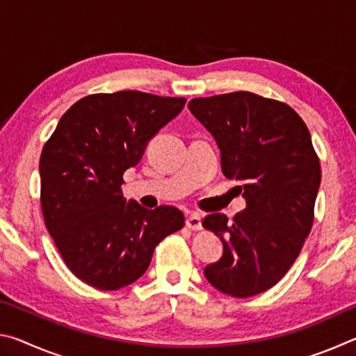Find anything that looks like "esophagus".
<instances>
[{"label": "esophagus", "instance_id": "1", "mask_svg": "<svg viewBox=\"0 0 356 356\" xmlns=\"http://www.w3.org/2000/svg\"><path fill=\"white\" fill-rule=\"evenodd\" d=\"M185 225H186V227L191 229V231H200V229L202 227V220L197 213H190L188 216H186Z\"/></svg>", "mask_w": 356, "mask_h": 356}]
</instances>
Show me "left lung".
Instances as JSON below:
<instances>
[{"label":"left lung","instance_id":"left-lung-1","mask_svg":"<svg viewBox=\"0 0 356 356\" xmlns=\"http://www.w3.org/2000/svg\"><path fill=\"white\" fill-rule=\"evenodd\" d=\"M188 110L215 138L221 171L242 184L246 201L232 221L204 218L222 242L204 275L222 293L252 297L287 273L311 232L322 174L309 130L289 105L246 91L193 99Z\"/></svg>","mask_w":356,"mask_h":356}]
</instances>
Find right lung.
<instances>
[{"instance_id":"right-lung-1","label":"right lung","mask_w":356,"mask_h":356,"mask_svg":"<svg viewBox=\"0 0 356 356\" xmlns=\"http://www.w3.org/2000/svg\"><path fill=\"white\" fill-rule=\"evenodd\" d=\"M185 102L140 91L88 95L64 113L42 149L45 226L70 272L86 284L100 291L131 284L146 273L155 246L184 227L179 209L127 202L120 185Z\"/></svg>"}]
</instances>
